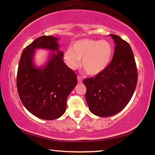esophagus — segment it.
<instances>
[{
    "instance_id": "1",
    "label": "esophagus",
    "mask_w": 155,
    "mask_h": 155,
    "mask_svg": "<svg viewBox=\"0 0 155 155\" xmlns=\"http://www.w3.org/2000/svg\"><path fill=\"white\" fill-rule=\"evenodd\" d=\"M77 79H78V82H79V83H81V82H82V78H81V76H77Z\"/></svg>"
}]
</instances>
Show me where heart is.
<instances>
[{
	"label": "heart",
	"instance_id": "1",
	"mask_svg": "<svg viewBox=\"0 0 155 155\" xmlns=\"http://www.w3.org/2000/svg\"><path fill=\"white\" fill-rule=\"evenodd\" d=\"M113 49L107 41L81 39L73 45V50L68 49L64 59L70 68H77L81 60V67L90 75L100 74L108 66Z\"/></svg>",
	"mask_w": 155,
	"mask_h": 155
}]
</instances>
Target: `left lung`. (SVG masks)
Returning <instances> with one entry per match:
<instances>
[{
  "label": "left lung",
  "instance_id": "obj_1",
  "mask_svg": "<svg viewBox=\"0 0 155 155\" xmlns=\"http://www.w3.org/2000/svg\"><path fill=\"white\" fill-rule=\"evenodd\" d=\"M110 35L116 44L113 59L102 72L83 81L89 108L101 117L122 111L130 101L138 81L136 63L130 44L118 35Z\"/></svg>",
  "mask_w": 155,
  "mask_h": 155
}]
</instances>
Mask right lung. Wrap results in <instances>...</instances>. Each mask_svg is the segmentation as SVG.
I'll return each instance as SVG.
<instances>
[{
  "mask_svg": "<svg viewBox=\"0 0 155 155\" xmlns=\"http://www.w3.org/2000/svg\"><path fill=\"white\" fill-rule=\"evenodd\" d=\"M58 39L51 35L38 37L23 50L17 75V87L22 104L32 114L52 120L65 113L67 97L77 84L76 74L64 63ZM41 48L53 53L44 68L35 67V49Z\"/></svg>",
  "mask_w": 155,
  "mask_h": 155,
  "instance_id": "add662e5",
  "label": "right lung"
}]
</instances>
